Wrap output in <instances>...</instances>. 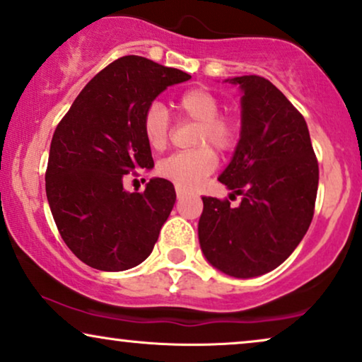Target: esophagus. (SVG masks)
Returning <instances> with one entry per match:
<instances>
[{"instance_id": "esophagus-1", "label": "esophagus", "mask_w": 362, "mask_h": 362, "mask_svg": "<svg viewBox=\"0 0 362 362\" xmlns=\"http://www.w3.org/2000/svg\"><path fill=\"white\" fill-rule=\"evenodd\" d=\"M176 196H177V199H182V198H186V192L182 191V189H180V187H177V189H176Z\"/></svg>"}]
</instances>
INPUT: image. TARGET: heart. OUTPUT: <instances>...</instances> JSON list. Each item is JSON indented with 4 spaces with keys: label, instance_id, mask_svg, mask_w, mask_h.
<instances>
[{
    "label": "heart",
    "instance_id": "heart-1",
    "mask_svg": "<svg viewBox=\"0 0 362 362\" xmlns=\"http://www.w3.org/2000/svg\"><path fill=\"white\" fill-rule=\"evenodd\" d=\"M218 98L208 89L194 88L182 93L177 101V111L182 118L198 123L192 136L191 151L176 153L159 163L158 171L180 189H196L203 180L214 171L218 159L213 149L204 144L228 151L236 143V126L226 116H219ZM143 134L153 149H163L170 139V116L161 103H151L143 115Z\"/></svg>",
    "mask_w": 362,
    "mask_h": 362
}]
</instances>
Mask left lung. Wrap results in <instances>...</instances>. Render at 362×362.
I'll list each match as a JSON object with an SVG mask.
<instances>
[{
    "label": "left lung",
    "mask_w": 362,
    "mask_h": 362,
    "mask_svg": "<svg viewBox=\"0 0 362 362\" xmlns=\"http://www.w3.org/2000/svg\"><path fill=\"white\" fill-rule=\"evenodd\" d=\"M241 89V133L218 180L239 206L203 198L198 236L211 266L256 278L288 259L313 221L319 168L303 115L261 76L226 79ZM229 196V198H231Z\"/></svg>",
    "instance_id": "8db88e82"
}]
</instances>
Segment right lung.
I'll return each mask as SVG.
<instances>
[{"mask_svg":"<svg viewBox=\"0 0 362 362\" xmlns=\"http://www.w3.org/2000/svg\"><path fill=\"white\" fill-rule=\"evenodd\" d=\"M189 78L143 56H123L83 88L56 128L46 196L61 238L84 264L116 273L151 255L175 206V186L153 177L143 192H128L123 176L153 170L143 115L168 86Z\"/></svg>","mask_w":362,"mask_h":362,"instance_id":"obj_1","label":"right lung"}]
</instances>
